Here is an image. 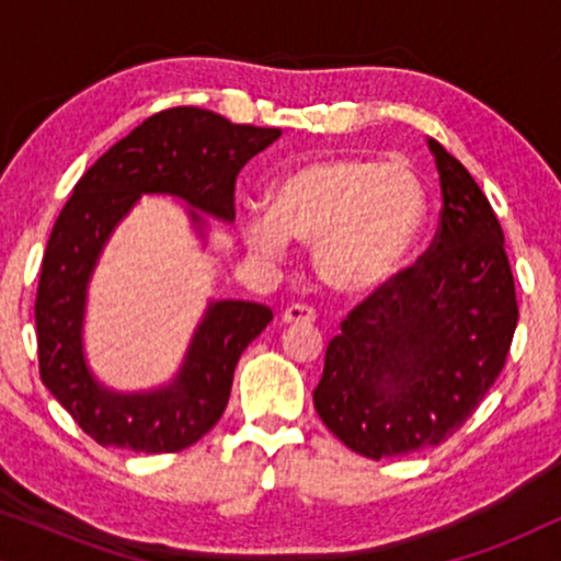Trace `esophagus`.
I'll use <instances>...</instances> for the list:
<instances>
[{
	"instance_id": "esophagus-1",
	"label": "esophagus",
	"mask_w": 561,
	"mask_h": 561,
	"mask_svg": "<svg viewBox=\"0 0 561 561\" xmlns=\"http://www.w3.org/2000/svg\"><path fill=\"white\" fill-rule=\"evenodd\" d=\"M280 321L283 324H313L317 321V311L304 304H294L280 313Z\"/></svg>"
}]
</instances>
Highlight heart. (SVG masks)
<instances>
[{"mask_svg": "<svg viewBox=\"0 0 561 561\" xmlns=\"http://www.w3.org/2000/svg\"><path fill=\"white\" fill-rule=\"evenodd\" d=\"M424 214V186L409 163L334 156L283 175L271 209L242 219V237L271 260L286 255L290 240L313 244V267L329 290L367 296L401 271Z\"/></svg>", "mask_w": 561, "mask_h": 561, "instance_id": "b5f03b06", "label": "heart"}]
</instances>
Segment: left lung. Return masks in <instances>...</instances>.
Here are the masks:
<instances>
[{
    "label": "left lung",
    "instance_id": "left-lung-1",
    "mask_svg": "<svg viewBox=\"0 0 561 561\" xmlns=\"http://www.w3.org/2000/svg\"><path fill=\"white\" fill-rule=\"evenodd\" d=\"M426 145L444 204L432 248L342 321L313 390L329 432L370 459L447 442L501 375L518 324L493 206L455 156Z\"/></svg>",
    "mask_w": 561,
    "mask_h": 561
}]
</instances>
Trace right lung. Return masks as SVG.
Returning a JSON list of instances; mask_svg holds the SVG:
<instances>
[{
  "mask_svg": "<svg viewBox=\"0 0 561 561\" xmlns=\"http://www.w3.org/2000/svg\"><path fill=\"white\" fill-rule=\"evenodd\" d=\"M278 137V127L175 106L122 137L76 183L43 257L37 357L45 388L102 447L163 455L196 444L227 409L237 359L273 319L263 304L211 298L171 380L148 390L104 386L89 365L83 324L106 242L142 196H173L206 244V217L232 225L237 173Z\"/></svg>",
  "mask_w": 561,
  "mask_h": 561,
  "instance_id": "1",
  "label": "right lung"
}]
</instances>
